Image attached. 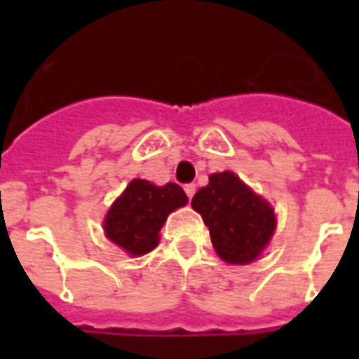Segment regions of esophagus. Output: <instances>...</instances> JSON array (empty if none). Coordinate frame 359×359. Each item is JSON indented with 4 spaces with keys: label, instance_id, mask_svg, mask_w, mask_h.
Wrapping results in <instances>:
<instances>
[{
    "label": "esophagus",
    "instance_id": "esophagus-1",
    "mask_svg": "<svg viewBox=\"0 0 359 359\" xmlns=\"http://www.w3.org/2000/svg\"><path fill=\"white\" fill-rule=\"evenodd\" d=\"M184 191H186V196H188V199H191L194 194H196V184H186Z\"/></svg>",
    "mask_w": 359,
    "mask_h": 359
}]
</instances>
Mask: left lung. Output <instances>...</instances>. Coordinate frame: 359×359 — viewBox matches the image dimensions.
<instances>
[{
    "label": "left lung",
    "instance_id": "8db88e82",
    "mask_svg": "<svg viewBox=\"0 0 359 359\" xmlns=\"http://www.w3.org/2000/svg\"><path fill=\"white\" fill-rule=\"evenodd\" d=\"M191 207L210 231L216 253L233 264L255 261L276 227L272 207L231 171L210 175Z\"/></svg>",
    "mask_w": 359,
    "mask_h": 359
}]
</instances>
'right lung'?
<instances>
[{
  "mask_svg": "<svg viewBox=\"0 0 359 359\" xmlns=\"http://www.w3.org/2000/svg\"><path fill=\"white\" fill-rule=\"evenodd\" d=\"M188 203L184 190L175 182L154 186L149 180H132L111 205L104 229L111 242L130 255H145L158 244V233L168 214Z\"/></svg>",
  "mask_w": 359,
  "mask_h": 359,
  "instance_id": "1",
  "label": "right lung"
}]
</instances>
